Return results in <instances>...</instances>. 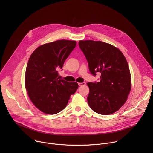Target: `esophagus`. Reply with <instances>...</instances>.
I'll list each match as a JSON object with an SVG mask.
<instances>
[{"label":"esophagus","mask_w":153,"mask_h":153,"mask_svg":"<svg viewBox=\"0 0 153 153\" xmlns=\"http://www.w3.org/2000/svg\"><path fill=\"white\" fill-rule=\"evenodd\" d=\"M86 84V83L85 82H82V83H78V85H79V86H83V85H85Z\"/></svg>","instance_id":"34e87169"}]
</instances>
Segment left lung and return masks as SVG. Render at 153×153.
<instances>
[{"mask_svg":"<svg viewBox=\"0 0 153 153\" xmlns=\"http://www.w3.org/2000/svg\"><path fill=\"white\" fill-rule=\"evenodd\" d=\"M79 46L93 76L100 73L99 82H88L87 100L92 110L102 115L118 111L131 91V80L128 62L113 45L101 41L80 40Z\"/></svg>","mask_w":153,"mask_h":153,"instance_id":"obj_1","label":"left lung"}]
</instances>
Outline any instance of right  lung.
Masks as SVG:
<instances>
[{"mask_svg": "<svg viewBox=\"0 0 153 153\" xmlns=\"http://www.w3.org/2000/svg\"><path fill=\"white\" fill-rule=\"evenodd\" d=\"M76 44L74 40H57L39 47L31 54L25 85L30 100L42 112L48 114L60 112L77 91V82L60 79L58 74Z\"/></svg>", "mask_w": 153, "mask_h": 153, "instance_id": "add662e5", "label": "right lung"}]
</instances>
